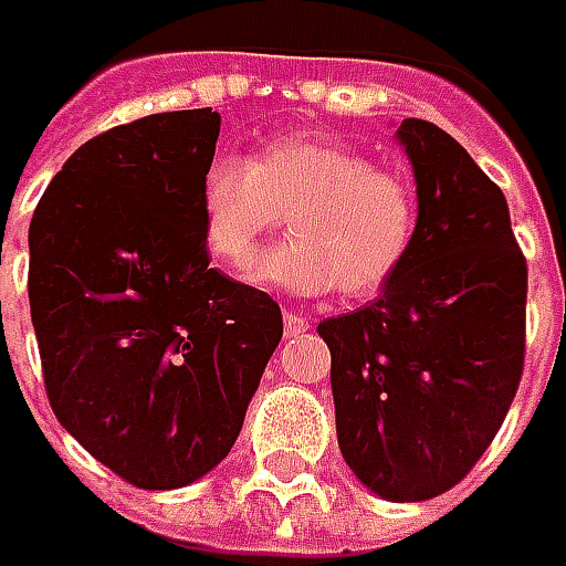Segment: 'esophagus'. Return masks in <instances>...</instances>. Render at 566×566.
Listing matches in <instances>:
<instances>
[{
  "label": "esophagus",
  "mask_w": 566,
  "mask_h": 566,
  "mask_svg": "<svg viewBox=\"0 0 566 566\" xmlns=\"http://www.w3.org/2000/svg\"><path fill=\"white\" fill-rule=\"evenodd\" d=\"M312 327V321L302 315H295V312H286L283 315V331H286V337H298V334H305Z\"/></svg>",
  "instance_id": "34e87169"
}]
</instances>
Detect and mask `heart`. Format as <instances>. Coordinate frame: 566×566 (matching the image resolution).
<instances>
[{"mask_svg":"<svg viewBox=\"0 0 566 566\" xmlns=\"http://www.w3.org/2000/svg\"><path fill=\"white\" fill-rule=\"evenodd\" d=\"M283 210L293 235L249 273L251 283L280 293H378L402 271L419 235L412 179L349 144L290 135L264 144L254 160L217 150L201 166V239L229 271L249 268Z\"/></svg>","mask_w":566,"mask_h":566,"instance_id":"obj_1","label":"heart"}]
</instances>
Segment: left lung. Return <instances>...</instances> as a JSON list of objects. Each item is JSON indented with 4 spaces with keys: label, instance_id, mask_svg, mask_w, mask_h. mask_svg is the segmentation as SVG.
I'll list each match as a JSON object with an SVG mask.
<instances>
[{
    "label": "left lung",
    "instance_id": "8db88e82",
    "mask_svg": "<svg viewBox=\"0 0 566 566\" xmlns=\"http://www.w3.org/2000/svg\"><path fill=\"white\" fill-rule=\"evenodd\" d=\"M419 235L359 312L327 317L343 460L387 501L467 479L511 409L526 356V258L504 191L434 122L402 119Z\"/></svg>",
    "mask_w": 566,
    "mask_h": 566
}]
</instances>
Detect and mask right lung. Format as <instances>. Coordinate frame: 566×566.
Listing matches in <instances>:
<instances>
[{
    "label": "right lung",
    "instance_id": "1",
    "mask_svg": "<svg viewBox=\"0 0 566 566\" xmlns=\"http://www.w3.org/2000/svg\"><path fill=\"white\" fill-rule=\"evenodd\" d=\"M217 138L210 106L116 125L65 160L28 232L55 419L135 489L227 457L283 337L271 295L210 268L198 179Z\"/></svg>",
    "mask_w": 566,
    "mask_h": 566
}]
</instances>
